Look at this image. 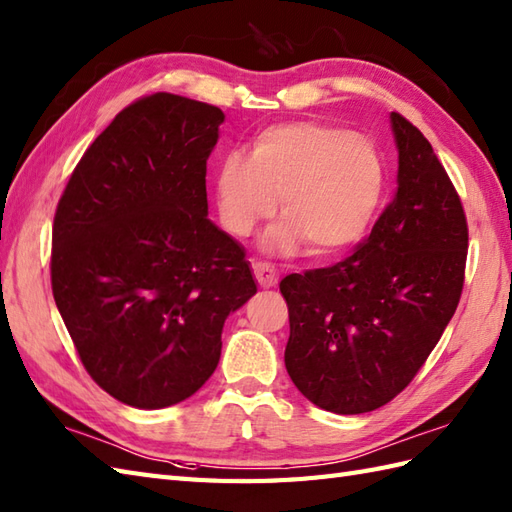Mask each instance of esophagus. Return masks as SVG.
<instances>
[{
    "label": "esophagus",
    "mask_w": 512,
    "mask_h": 512,
    "mask_svg": "<svg viewBox=\"0 0 512 512\" xmlns=\"http://www.w3.org/2000/svg\"><path fill=\"white\" fill-rule=\"evenodd\" d=\"M253 272L261 288H272V285H277V279H279L277 270L275 266L266 264V261H253Z\"/></svg>",
    "instance_id": "1"
}]
</instances>
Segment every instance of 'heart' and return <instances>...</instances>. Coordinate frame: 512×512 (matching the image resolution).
Here are the masks:
<instances>
[{
  "mask_svg": "<svg viewBox=\"0 0 512 512\" xmlns=\"http://www.w3.org/2000/svg\"><path fill=\"white\" fill-rule=\"evenodd\" d=\"M386 163L371 139L318 122H283L253 139L248 159L229 154L213 174L222 227L251 235L275 213L264 235L270 253L334 255L358 242L384 194Z\"/></svg>",
  "mask_w": 512,
  "mask_h": 512,
  "instance_id": "obj_1",
  "label": "heart"
}]
</instances>
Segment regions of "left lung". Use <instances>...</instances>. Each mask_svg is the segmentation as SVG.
I'll use <instances>...</instances> for the list:
<instances>
[{"label":"left lung","instance_id":"obj_1","mask_svg":"<svg viewBox=\"0 0 512 512\" xmlns=\"http://www.w3.org/2000/svg\"><path fill=\"white\" fill-rule=\"evenodd\" d=\"M397 192L368 240L336 266L288 275L285 368L314 406L382 408L406 388L454 316L467 261V218L430 141L390 113Z\"/></svg>","mask_w":512,"mask_h":512}]
</instances>
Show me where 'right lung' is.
I'll return each mask as SVG.
<instances>
[{"mask_svg": "<svg viewBox=\"0 0 512 512\" xmlns=\"http://www.w3.org/2000/svg\"><path fill=\"white\" fill-rule=\"evenodd\" d=\"M218 106L154 93L82 154L58 200L52 292L93 382L159 410L216 371L227 316L257 292L244 248L207 213Z\"/></svg>", "mask_w": 512, "mask_h": 512, "instance_id": "1", "label": "right lung"}]
</instances>
